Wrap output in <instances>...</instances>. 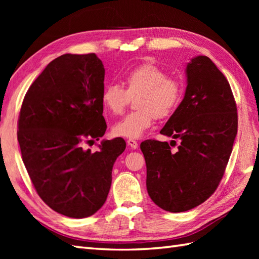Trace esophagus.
<instances>
[{
  "label": "esophagus",
  "instance_id": "1",
  "mask_svg": "<svg viewBox=\"0 0 259 259\" xmlns=\"http://www.w3.org/2000/svg\"><path fill=\"white\" fill-rule=\"evenodd\" d=\"M126 144H128V146L131 148V149H137V148H138V142L134 139H129L126 141Z\"/></svg>",
  "mask_w": 259,
  "mask_h": 259
}]
</instances>
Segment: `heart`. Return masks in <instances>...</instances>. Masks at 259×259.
<instances>
[{"instance_id":"heart-1","label":"heart","mask_w":259,"mask_h":259,"mask_svg":"<svg viewBox=\"0 0 259 259\" xmlns=\"http://www.w3.org/2000/svg\"><path fill=\"white\" fill-rule=\"evenodd\" d=\"M124 89L109 84L101 95L102 106L107 112L120 114L135 98L136 111L126 114L112 126L117 137L138 139L149 129L155 118L171 117L184 97V85L177 78L168 76L162 68L151 62L141 63L131 69L123 78Z\"/></svg>"}]
</instances>
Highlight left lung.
<instances>
[{
  "label": "left lung",
  "mask_w": 259,
  "mask_h": 259,
  "mask_svg": "<svg viewBox=\"0 0 259 259\" xmlns=\"http://www.w3.org/2000/svg\"><path fill=\"white\" fill-rule=\"evenodd\" d=\"M184 100L160 134L180 144L141 142L147 190L163 210L183 212L199 206L221 183L237 135V107L225 75L210 59L198 56L187 64Z\"/></svg>",
  "instance_id": "1"
}]
</instances>
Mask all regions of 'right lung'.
Returning <instances> with one entry per match:
<instances>
[{"label": "right lung", "instance_id": "1", "mask_svg": "<svg viewBox=\"0 0 259 259\" xmlns=\"http://www.w3.org/2000/svg\"><path fill=\"white\" fill-rule=\"evenodd\" d=\"M103 81L95 53L63 54L33 82L21 107L22 160L41 199L67 217H89L103 206L125 149L122 138L103 140L96 152L82 148L106 133Z\"/></svg>", "mask_w": 259, "mask_h": 259}]
</instances>
